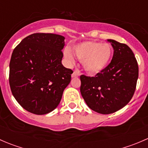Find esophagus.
<instances>
[{
	"instance_id": "1",
	"label": "esophagus",
	"mask_w": 148,
	"mask_h": 148,
	"mask_svg": "<svg viewBox=\"0 0 148 148\" xmlns=\"http://www.w3.org/2000/svg\"><path fill=\"white\" fill-rule=\"evenodd\" d=\"M78 76L79 74L77 71H74V72L72 73V74H71V77H72V78H76V77H77Z\"/></svg>"
}]
</instances>
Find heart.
Segmentation results:
<instances>
[{
	"instance_id": "1",
	"label": "heart",
	"mask_w": 148,
	"mask_h": 148,
	"mask_svg": "<svg viewBox=\"0 0 148 148\" xmlns=\"http://www.w3.org/2000/svg\"><path fill=\"white\" fill-rule=\"evenodd\" d=\"M74 56L82 62L85 71L91 74H97L107 67L112 55V48L107 43L87 41L79 43L73 47ZM64 56L70 64L75 60L69 49H65Z\"/></svg>"
}]
</instances>
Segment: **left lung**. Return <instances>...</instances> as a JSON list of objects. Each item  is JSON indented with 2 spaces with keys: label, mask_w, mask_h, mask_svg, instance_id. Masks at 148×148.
Returning <instances> with one entry per match:
<instances>
[{
  "label": "left lung",
  "mask_w": 148,
  "mask_h": 148,
  "mask_svg": "<svg viewBox=\"0 0 148 148\" xmlns=\"http://www.w3.org/2000/svg\"><path fill=\"white\" fill-rule=\"evenodd\" d=\"M107 41L114 49L110 64L95 77H80V92L85 102L102 114L114 113L127 105L138 79V62L130 48L112 39Z\"/></svg>",
  "instance_id": "left-lung-1"
}]
</instances>
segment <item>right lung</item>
I'll return each instance as SVG.
<instances>
[{
    "instance_id": "obj_1",
    "label": "right lung",
    "mask_w": 148,
    "mask_h": 148,
    "mask_svg": "<svg viewBox=\"0 0 148 148\" xmlns=\"http://www.w3.org/2000/svg\"><path fill=\"white\" fill-rule=\"evenodd\" d=\"M65 38L37 33L23 38L13 50L9 84L21 106L35 114H46L57 107L73 71L62 64Z\"/></svg>"
}]
</instances>
